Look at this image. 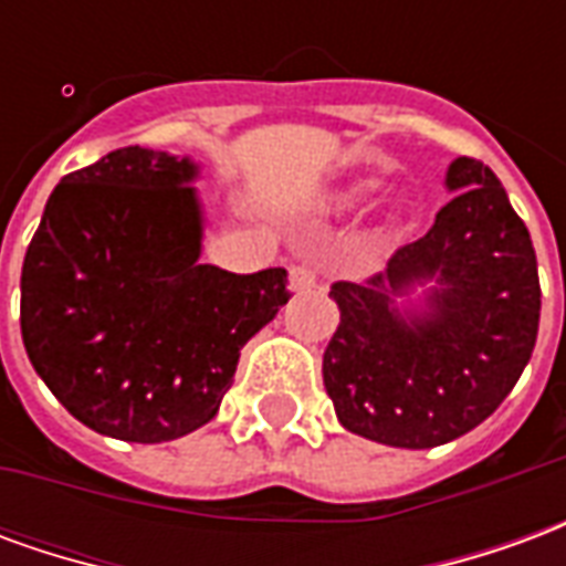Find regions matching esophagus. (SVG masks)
Masks as SVG:
<instances>
[{
  "instance_id": "34e87169",
  "label": "esophagus",
  "mask_w": 566,
  "mask_h": 566,
  "mask_svg": "<svg viewBox=\"0 0 566 566\" xmlns=\"http://www.w3.org/2000/svg\"><path fill=\"white\" fill-rule=\"evenodd\" d=\"M315 279H318V272L312 263H294L291 266V287L294 291H308V287H315Z\"/></svg>"
}]
</instances>
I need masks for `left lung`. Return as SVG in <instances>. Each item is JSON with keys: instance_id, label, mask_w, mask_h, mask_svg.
<instances>
[{"instance_id": "obj_1", "label": "left lung", "mask_w": 566, "mask_h": 566, "mask_svg": "<svg viewBox=\"0 0 566 566\" xmlns=\"http://www.w3.org/2000/svg\"><path fill=\"white\" fill-rule=\"evenodd\" d=\"M458 197L388 270L333 282L339 324L324 348V388L345 430L394 449H433L497 409L534 355L539 275L534 242L500 178L475 157L446 175ZM437 281L421 316L392 296Z\"/></svg>"}]
</instances>
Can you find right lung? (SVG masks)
<instances>
[{
    "label": "right lung",
    "mask_w": 566,
    "mask_h": 566,
    "mask_svg": "<svg viewBox=\"0 0 566 566\" xmlns=\"http://www.w3.org/2000/svg\"><path fill=\"white\" fill-rule=\"evenodd\" d=\"M190 160L117 148L63 175L20 272L32 367L81 424L169 442L209 424L242 345L291 300L282 266L199 263Z\"/></svg>",
    "instance_id": "1"
}]
</instances>
